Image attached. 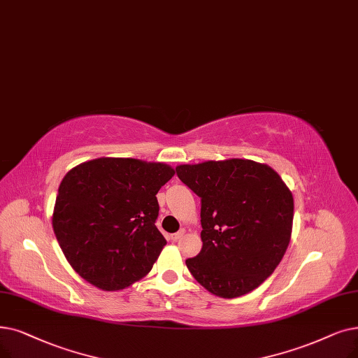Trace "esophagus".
<instances>
[{
  "instance_id": "1",
  "label": "esophagus",
  "mask_w": 358,
  "mask_h": 358,
  "mask_svg": "<svg viewBox=\"0 0 358 358\" xmlns=\"http://www.w3.org/2000/svg\"><path fill=\"white\" fill-rule=\"evenodd\" d=\"M182 236H184V229L176 232V234H171V240H173V241H178Z\"/></svg>"
}]
</instances>
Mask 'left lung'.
Returning <instances> with one entry per match:
<instances>
[{"instance_id": "obj_1", "label": "left lung", "mask_w": 358, "mask_h": 358, "mask_svg": "<svg viewBox=\"0 0 358 358\" xmlns=\"http://www.w3.org/2000/svg\"><path fill=\"white\" fill-rule=\"evenodd\" d=\"M200 199V253L185 260L196 281L222 299L256 289L273 273L291 240L294 199L273 168L250 159L176 168Z\"/></svg>"}]
</instances>
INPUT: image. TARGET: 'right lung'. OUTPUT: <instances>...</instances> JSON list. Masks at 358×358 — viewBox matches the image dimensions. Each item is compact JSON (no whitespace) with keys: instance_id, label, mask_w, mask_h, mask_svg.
Listing matches in <instances>:
<instances>
[{"instance_id":"add662e5","label":"right lung","mask_w":358,"mask_h":358,"mask_svg":"<svg viewBox=\"0 0 358 358\" xmlns=\"http://www.w3.org/2000/svg\"><path fill=\"white\" fill-rule=\"evenodd\" d=\"M164 162L98 158L71 168L52 213L70 266L92 285L120 291L146 276L166 240L155 225L157 193L174 177Z\"/></svg>"}]
</instances>
